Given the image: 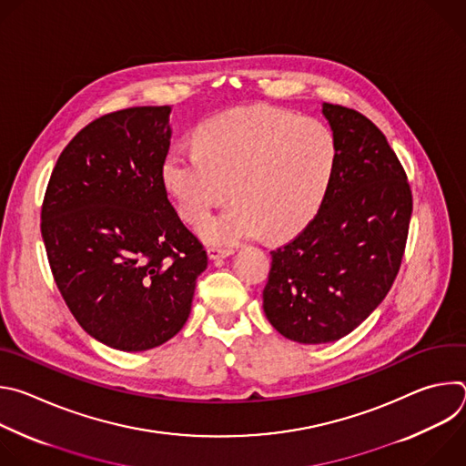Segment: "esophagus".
<instances>
[{"instance_id":"esophagus-1","label":"esophagus","mask_w":466,"mask_h":466,"mask_svg":"<svg viewBox=\"0 0 466 466\" xmlns=\"http://www.w3.org/2000/svg\"><path fill=\"white\" fill-rule=\"evenodd\" d=\"M207 252H208V258L216 261V259H221V258L230 256L234 250H232V248H228V247H208V248H207Z\"/></svg>"}]
</instances>
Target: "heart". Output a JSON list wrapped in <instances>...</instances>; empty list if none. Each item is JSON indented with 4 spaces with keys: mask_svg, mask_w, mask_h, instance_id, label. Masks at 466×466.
Wrapping results in <instances>:
<instances>
[{
    "mask_svg": "<svg viewBox=\"0 0 466 466\" xmlns=\"http://www.w3.org/2000/svg\"><path fill=\"white\" fill-rule=\"evenodd\" d=\"M197 147L164 160V182L180 216L195 225L230 195L236 203L198 234L214 245L256 238L284 239L319 212L334 180L339 149L328 125L273 106H239L207 119Z\"/></svg>",
    "mask_w": 466,
    "mask_h": 466,
    "instance_id": "b5f03b06",
    "label": "heart"
}]
</instances>
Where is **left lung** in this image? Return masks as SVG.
Returning a JSON list of instances; mask_svg holds the SVG:
<instances>
[{"instance_id":"obj_1","label":"left lung","mask_w":466,"mask_h":466,"mask_svg":"<svg viewBox=\"0 0 466 466\" xmlns=\"http://www.w3.org/2000/svg\"><path fill=\"white\" fill-rule=\"evenodd\" d=\"M339 160L317 216L271 252L263 311L304 345L331 343L358 328L400 269L413 197L383 132L363 114L322 103Z\"/></svg>"}]
</instances>
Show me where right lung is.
Here are the masks:
<instances>
[{
    "mask_svg": "<svg viewBox=\"0 0 466 466\" xmlns=\"http://www.w3.org/2000/svg\"><path fill=\"white\" fill-rule=\"evenodd\" d=\"M169 106L86 125L60 153L42 205L56 288L86 334L142 352L177 336L208 256L167 198Z\"/></svg>",
    "mask_w": 466,
    "mask_h": 466,
    "instance_id": "right-lung-1",
    "label": "right lung"
}]
</instances>
